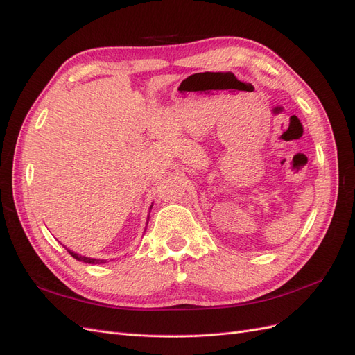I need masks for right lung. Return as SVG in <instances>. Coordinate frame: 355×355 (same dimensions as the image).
Returning a JSON list of instances; mask_svg holds the SVG:
<instances>
[{"label": "right lung", "mask_w": 355, "mask_h": 355, "mask_svg": "<svg viewBox=\"0 0 355 355\" xmlns=\"http://www.w3.org/2000/svg\"><path fill=\"white\" fill-rule=\"evenodd\" d=\"M67 250H68V253H69L72 257H75V259L81 261V262H85V263H105V262H106V261H103V259H93V257L81 256V254H78V253H73V252L69 250V249H67Z\"/></svg>", "instance_id": "add662e5"}]
</instances>
